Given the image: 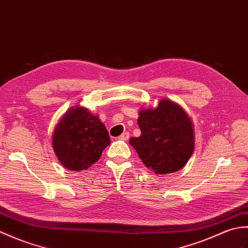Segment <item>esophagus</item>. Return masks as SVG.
I'll return each instance as SVG.
<instances>
[{"label":"esophagus","instance_id":"obj_1","mask_svg":"<svg viewBox=\"0 0 248 248\" xmlns=\"http://www.w3.org/2000/svg\"><path fill=\"white\" fill-rule=\"evenodd\" d=\"M129 136H130V134H129V132H124L123 134H121L120 136H119V140H129Z\"/></svg>","mask_w":248,"mask_h":248}]
</instances>
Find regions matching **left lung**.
I'll return each mask as SVG.
<instances>
[{
  "mask_svg": "<svg viewBox=\"0 0 248 248\" xmlns=\"http://www.w3.org/2000/svg\"><path fill=\"white\" fill-rule=\"evenodd\" d=\"M140 136L130 144L147 168L156 175L180 170L193 155L195 134L192 119L181 105L162 99L155 108H141L138 119Z\"/></svg>",
  "mask_w": 248,
  "mask_h": 248,
  "instance_id": "8db88e82",
  "label": "left lung"
}]
</instances>
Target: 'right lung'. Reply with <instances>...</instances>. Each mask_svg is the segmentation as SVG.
Instances as JSON below:
<instances>
[{
	"label": "right lung",
	"mask_w": 248,
	"mask_h": 248,
	"mask_svg": "<svg viewBox=\"0 0 248 248\" xmlns=\"http://www.w3.org/2000/svg\"><path fill=\"white\" fill-rule=\"evenodd\" d=\"M109 144L108 132L98 115L80 104L66 110L52 135L57 159L65 168L73 171L92 166Z\"/></svg>",
	"instance_id": "right-lung-1"
}]
</instances>
